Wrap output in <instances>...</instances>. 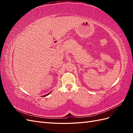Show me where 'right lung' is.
I'll return each instance as SVG.
<instances>
[{
	"instance_id": "obj_1",
	"label": "right lung",
	"mask_w": 133,
	"mask_h": 133,
	"mask_svg": "<svg viewBox=\"0 0 133 133\" xmlns=\"http://www.w3.org/2000/svg\"><path fill=\"white\" fill-rule=\"evenodd\" d=\"M50 92H49V94H46V95H43V97H46V96H47L48 95H49V94H50Z\"/></svg>"
}]
</instances>
